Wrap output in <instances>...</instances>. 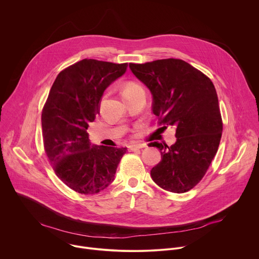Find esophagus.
I'll use <instances>...</instances> for the list:
<instances>
[{
	"instance_id": "esophagus-1",
	"label": "esophagus",
	"mask_w": 259,
	"mask_h": 259,
	"mask_svg": "<svg viewBox=\"0 0 259 259\" xmlns=\"http://www.w3.org/2000/svg\"><path fill=\"white\" fill-rule=\"evenodd\" d=\"M145 146H146V144H135V145H130V146H129V150H130V151H135V150L140 149V148H143V147H145Z\"/></svg>"
}]
</instances>
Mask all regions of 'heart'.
<instances>
[{"mask_svg":"<svg viewBox=\"0 0 259 259\" xmlns=\"http://www.w3.org/2000/svg\"><path fill=\"white\" fill-rule=\"evenodd\" d=\"M140 89H142V88L138 83L133 82V81H129L124 85V88H123V91H122L123 97H125V96H127V95H129V94H131V93H133L137 90H140Z\"/></svg>","mask_w":259,"mask_h":259,"instance_id":"heart-1","label":"heart"}]
</instances>
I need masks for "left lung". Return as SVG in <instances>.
Returning a JSON list of instances; mask_svg holds the SVG:
<instances>
[{"instance_id":"obj_1","label":"left lung","mask_w":259,"mask_h":259,"mask_svg":"<svg viewBox=\"0 0 259 259\" xmlns=\"http://www.w3.org/2000/svg\"><path fill=\"white\" fill-rule=\"evenodd\" d=\"M129 67L149 89L158 124L176 126L173 145L148 144L161 153V160L150 170L151 178L166 191L187 192L204 177L220 145L223 121L214 85L180 59L130 63Z\"/></svg>"}]
</instances>
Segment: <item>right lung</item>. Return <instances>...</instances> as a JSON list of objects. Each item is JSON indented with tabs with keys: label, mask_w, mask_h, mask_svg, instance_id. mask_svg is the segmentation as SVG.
<instances>
[{
	"label": "right lung",
	"mask_w": 259,
	"mask_h": 259,
	"mask_svg": "<svg viewBox=\"0 0 259 259\" xmlns=\"http://www.w3.org/2000/svg\"><path fill=\"white\" fill-rule=\"evenodd\" d=\"M127 67V63L83 59L58 74L44 106L46 154L59 179L80 194L106 189L127 151L126 147L92 146L86 131L99 114L105 90Z\"/></svg>",
	"instance_id": "add662e5"
}]
</instances>
